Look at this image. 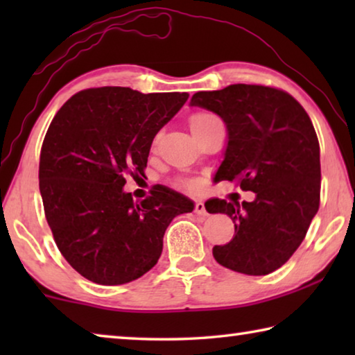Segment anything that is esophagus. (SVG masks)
<instances>
[{
    "mask_svg": "<svg viewBox=\"0 0 355 355\" xmlns=\"http://www.w3.org/2000/svg\"><path fill=\"white\" fill-rule=\"evenodd\" d=\"M194 211H196L197 214H200V216H207V214H208L207 209H205V203H203L202 200H197V202H196Z\"/></svg>",
    "mask_w": 355,
    "mask_h": 355,
    "instance_id": "1",
    "label": "esophagus"
}]
</instances>
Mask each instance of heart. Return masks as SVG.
<instances>
[{"label": "heart", "mask_w": 355, "mask_h": 355, "mask_svg": "<svg viewBox=\"0 0 355 355\" xmlns=\"http://www.w3.org/2000/svg\"><path fill=\"white\" fill-rule=\"evenodd\" d=\"M214 120H218V119H216L214 116H209V114H196V116L191 119V130H199V128L207 127V125L214 122ZM183 184L186 186V188H189V189H196L197 188V183L196 182H186Z\"/></svg>", "instance_id": "obj_1"}]
</instances>
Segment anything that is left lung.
Instances as JSON below:
<instances>
[{"label":"left lung","instance_id":"8db88e82","mask_svg":"<svg viewBox=\"0 0 355 355\" xmlns=\"http://www.w3.org/2000/svg\"><path fill=\"white\" fill-rule=\"evenodd\" d=\"M191 106L211 111L227 128L224 159L214 180H236L255 192L252 202L209 199L208 213L235 224L228 244L214 245L216 261L232 271L266 275L304 241L320 208V144L309 114L290 94L255 84L197 92Z\"/></svg>","mask_w":355,"mask_h":355}]
</instances>
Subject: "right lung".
I'll return each instance as SVG.
<instances>
[{
  "label": "right lung",
  "instance_id": "add662e5",
  "mask_svg": "<svg viewBox=\"0 0 355 355\" xmlns=\"http://www.w3.org/2000/svg\"><path fill=\"white\" fill-rule=\"evenodd\" d=\"M189 94L98 87L58 111L40 152L39 188L70 266L98 285H123L158 263L166 228L194 202L167 186L137 203L125 177L144 175L156 133Z\"/></svg>",
  "mask_w": 355,
  "mask_h": 355
}]
</instances>
